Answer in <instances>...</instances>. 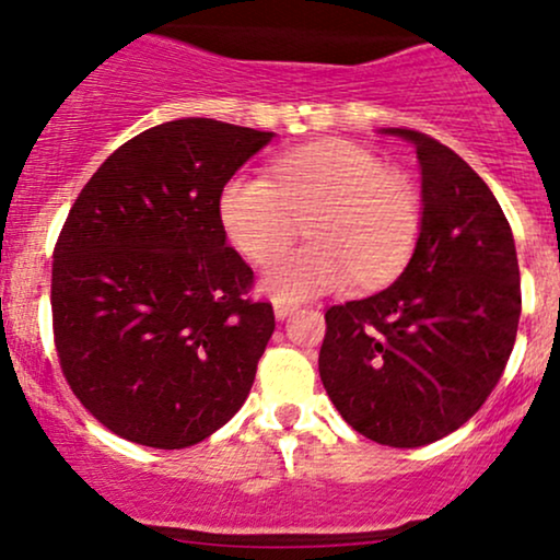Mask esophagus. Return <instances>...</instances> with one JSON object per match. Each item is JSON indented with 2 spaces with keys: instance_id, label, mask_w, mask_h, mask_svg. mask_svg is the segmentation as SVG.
Returning <instances> with one entry per match:
<instances>
[{
  "instance_id": "esophagus-1",
  "label": "esophagus",
  "mask_w": 560,
  "mask_h": 560,
  "mask_svg": "<svg viewBox=\"0 0 560 560\" xmlns=\"http://www.w3.org/2000/svg\"><path fill=\"white\" fill-rule=\"evenodd\" d=\"M294 311H298V305H292V302H281V300L273 302V316L279 318V320H284L287 316H292Z\"/></svg>"
}]
</instances>
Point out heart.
Listing matches in <instances>:
<instances>
[{
  "label": "heart",
  "instance_id": "b5f03b06",
  "mask_svg": "<svg viewBox=\"0 0 560 560\" xmlns=\"http://www.w3.org/2000/svg\"><path fill=\"white\" fill-rule=\"evenodd\" d=\"M307 214L314 242L273 256L260 273V289L273 300H311L352 279L384 284L410 258L421 229L413 186L345 139L284 152L271 163V178L234 173L218 197L221 226L249 260H266Z\"/></svg>",
  "mask_w": 560,
  "mask_h": 560
}]
</instances>
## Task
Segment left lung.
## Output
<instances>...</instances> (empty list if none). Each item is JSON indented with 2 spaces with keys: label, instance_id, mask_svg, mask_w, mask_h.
Wrapping results in <instances>:
<instances>
[{
  "label": "left lung",
  "instance_id": "obj_1",
  "mask_svg": "<svg viewBox=\"0 0 560 560\" xmlns=\"http://www.w3.org/2000/svg\"><path fill=\"white\" fill-rule=\"evenodd\" d=\"M416 147L421 229L395 284L326 311L318 371L339 416L378 445L421 447L460 429L503 376L518 316V258L498 199L429 133Z\"/></svg>",
  "mask_w": 560,
  "mask_h": 560
}]
</instances>
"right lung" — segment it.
Segmentation results:
<instances>
[{
    "instance_id": "1",
    "label": "right lung",
    "mask_w": 560,
    "mask_h": 560,
    "mask_svg": "<svg viewBox=\"0 0 560 560\" xmlns=\"http://www.w3.org/2000/svg\"><path fill=\"white\" fill-rule=\"evenodd\" d=\"M276 137L182 118L126 141L83 186L55 247L62 374L102 427L137 445L208 440L247 400L276 329L226 244L223 184Z\"/></svg>"
}]
</instances>
